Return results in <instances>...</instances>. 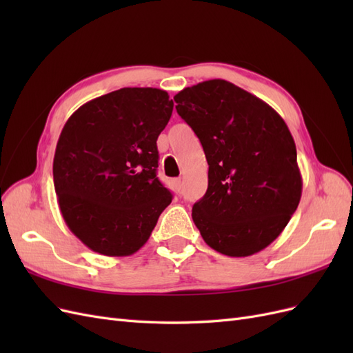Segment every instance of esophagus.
Returning <instances> with one entry per match:
<instances>
[{
	"label": "esophagus",
	"instance_id": "34e87169",
	"mask_svg": "<svg viewBox=\"0 0 353 353\" xmlns=\"http://www.w3.org/2000/svg\"><path fill=\"white\" fill-rule=\"evenodd\" d=\"M174 185H175L176 191L179 193V191H181V187H183V181H181V178H178V179H175V181H174Z\"/></svg>",
	"mask_w": 353,
	"mask_h": 353
}]
</instances>
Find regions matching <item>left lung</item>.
Masks as SVG:
<instances>
[{
    "mask_svg": "<svg viewBox=\"0 0 353 353\" xmlns=\"http://www.w3.org/2000/svg\"><path fill=\"white\" fill-rule=\"evenodd\" d=\"M174 100L209 165L208 191L191 213L203 240L231 258L268 248L302 197L296 144L284 119L223 79L184 88Z\"/></svg>",
    "mask_w": 353,
    "mask_h": 353,
    "instance_id": "8db88e82",
    "label": "left lung"
}]
</instances>
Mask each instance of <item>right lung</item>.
<instances>
[{
    "instance_id": "obj_1",
    "label": "right lung",
    "mask_w": 353,
    "mask_h": 353,
    "mask_svg": "<svg viewBox=\"0 0 353 353\" xmlns=\"http://www.w3.org/2000/svg\"><path fill=\"white\" fill-rule=\"evenodd\" d=\"M172 110L163 90L121 88L82 104L63 126L52 162L59 208L92 252L140 250L172 201L156 176V141Z\"/></svg>"
}]
</instances>
